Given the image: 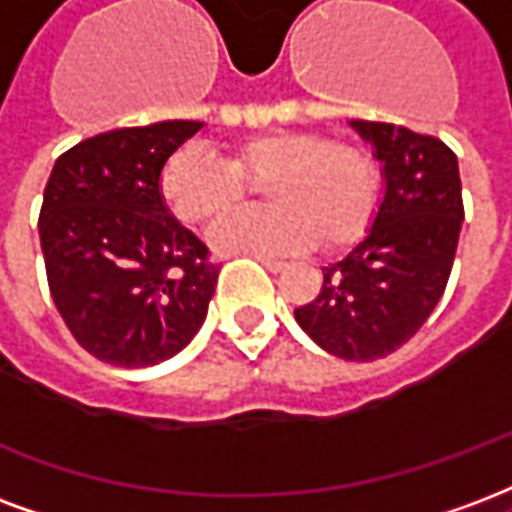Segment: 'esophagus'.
<instances>
[{
	"instance_id": "34e87169",
	"label": "esophagus",
	"mask_w": 512,
	"mask_h": 512,
	"mask_svg": "<svg viewBox=\"0 0 512 512\" xmlns=\"http://www.w3.org/2000/svg\"><path fill=\"white\" fill-rule=\"evenodd\" d=\"M260 263L271 271V274H279V271H285L287 263H282V260H271V257H260Z\"/></svg>"
}]
</instances>
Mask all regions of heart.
<instances>
[{
    "instance_id": "heart-1",
    "label": "heart",
    "mask_w": 512,
    "mask_h": 512,
    "mask_svg": "<svg viewBox=\"0 0 512 512\" xmlns=\"http://www.w3.org/2000/svg\"><path fill=\"white\" fill-rule=\"evenodd\" d=\"M244 181H266L260 195L271 208L219 219L208 230L219 252L344 249L369 230L380 203V176L366 151L290 130L233 143L225 162L200 146H184L162 168L160 195L184 225H206L244 200Z\"/></svg>"
}]
</instances>
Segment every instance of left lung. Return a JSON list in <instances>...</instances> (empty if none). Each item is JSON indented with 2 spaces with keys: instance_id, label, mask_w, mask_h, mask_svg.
I'll return each mask as SVG.
<instances>
[{
  "instance_id": "obj_1",
  "label": "left lung",
  "mask_w": 512,
  "mask_h": 512,
  "mask_svg": "<svg viewBox=\"0 0 512 512\" xmlns=\"http://www.w3.org/2000/svg\"><path fill=\"white\" fill-rule=\"evenodd\" d=\"M350 127L382 165V198L361 244L323 268V290L295 309V323L336 358L374 361L410 342L439 304L464 203L456 154L442 140L385 121Z\"/></svg>"
}]
</instances>
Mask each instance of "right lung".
<instances>
[{
	"mask_svg": "<svg viewBox=\"0 0 512 512\" xmlns=\"http://www.w3.org/2000/svg\"><path fill=\"white\" fill-rule=\"evenodd\" d=\"M203 121L102 132L56 160L40 211L48 287L83 350L143 369L187 347L219 268L162 203L165 162Z\"/></svg>",
	"mask_w": 512,
	"mask_h": 512,
	"instance_id": "add662e5",
	"label": "right lung"
}]
</instances>
